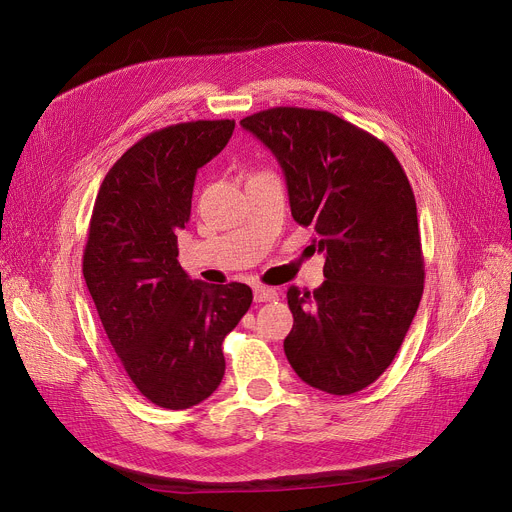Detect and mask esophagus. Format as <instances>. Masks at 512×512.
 <instances>
[{
    "instance_id": "34e87169",
    "label": "esophagus",
    "mask_w": 512,
    "mask_h": 512,
    "mask_svg": "<svg viewBox=\"0 0 512 512\" xmlns=\"http://www.w3.org/2000/svg\"><path fill=\"white\" fill-rule=\"evenodd\" d=\"M253 299H255V303L276 301V299H278V292H276L274 288H267V286H255V290H253Z\"/></svg>"
}]
</instances>
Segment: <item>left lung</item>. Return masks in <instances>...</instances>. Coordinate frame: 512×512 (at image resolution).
Returning <instances> with one entry per match:
<instances>
[{
	"mask_svg": "<svg viewBox=\"0 0 512 512\" xmlns=\"http://www.w3.org/2000/svg\"><path fill=\"white\" fill-rule=\"evenodd\" d=\"M240 126L274 153L294 222L326 255L324 284L286 292V359L317 390L359 392L394 361L423 294L409 178L388 145L330 112L272 107Z\"/></svg>",
	"mask_w": 512,
	"mask_h": 512,
	"instance_id": "left-lung-1",
	"label": "left lung"
}]
</instances>
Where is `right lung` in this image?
Instances as JSON below:
<instances>
[{
	"label": "right lung",
	"instance_id": "obj_1",
	"mask_svg": "<svg viewBox=\"0 0 512 512\" xmlns=\"http://www.w3.org/2000/svg\"><path fill=\"white\" fill-rule=\"evenodd\" d=\"M232 130L197 120L147 134L107 172L91 215L83 274L101 326L132 384L172 411L220 386L222 342L253 303L247 284L191 280L178 263L197 170Z\"/></svg>",
	"mask_w": 512,
	"mask_h": 512
}]
</instances>
